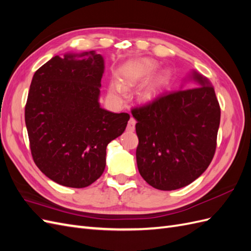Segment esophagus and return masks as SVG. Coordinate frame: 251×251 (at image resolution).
Wrapping results in <instances>:
<instances>
[{
  "label": "esophagus",
  "mask_w": 251,
  "mask_h": 251,
  "mask_svg": "<svg viewBox=\"0 0 251 251\" xmlns=\"http://www.w3.org/2000/svg\"><path fill=\"white\" fill-rule=\"evenodd\" d=\"M135 125H136V120L134 118H130V120H128V124H127V126H126V130L130 131V132H133L135 130Z\"/></svg>",
  "instance_id": "1"
}]
</instances>
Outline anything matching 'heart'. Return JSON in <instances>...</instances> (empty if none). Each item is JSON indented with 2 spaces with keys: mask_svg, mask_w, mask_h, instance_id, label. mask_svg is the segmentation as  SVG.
Masks as SVG:
<instances>
[{
  "mask_svg": "<svg viewBox=\"0 0 251 251\" xmlns=\"http://www.w3.org/2000/svg\"><path fill=\"white\" fill-rule=\"evenodd\" d=\"M157 63L151 58H141L128 62L120 69L121 82L125 87L134 86L135 83L143 80L144 78L149 77L151 74H153L157 70ZM166 79H168V73L166 72H162L157 75L144 90L143 97L146 100H150V98L153 97L158 89L166 81ZM108 91L109 94L115 98H120L124 95V88L116 82L110 83Z\"/></svg>",
  "mask_w": 251,
  "mask_h": 251,
  "instance_id": "obj_1",
  "label": "heart"
}]
</instances>
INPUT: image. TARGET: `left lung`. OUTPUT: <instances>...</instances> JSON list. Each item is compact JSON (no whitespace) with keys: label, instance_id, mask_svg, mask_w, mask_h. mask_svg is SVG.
I'll list each match as a JSON object with an SVG mask.
<instances>
[{"label":"left lung","instance_id":"8db88e82","mask_svg":"<svg viewBox=\"0 0 251 251\" xmlns=\"http://www.w3.org/2000/svg\"><path fill=\"white\" fill-rule=\"evenodd\" d=\"M197 86L162 95L134 109L141 177L160 191L191 184L215 155L221 111L210 81L193 70Z\"/></svg>","mask_w":251,"mask_h":251}]
</instances>
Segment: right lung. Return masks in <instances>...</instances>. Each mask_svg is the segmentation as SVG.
Returning <instances> with one entry per match:
<instances>
[{
	"mask_svg": "<svg viewBox=\"0 0 251 251\" xmlns=\"http://www.w3.org/2000/svg\"><path fill=\"white\" fill-rule=\"evenodd\" d=\"M103 71L96 51L68 52L32 77L25 107L30 150L37 168L60 185L82 188L100 178L107 146L130 119L100 107Z\"/></svg>",
	"mask_w": 251,
	"mask_h": 251,
	"instance_id": "right-lung-1",
	"label": "right lung"
}]
</instances>
